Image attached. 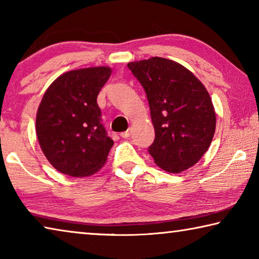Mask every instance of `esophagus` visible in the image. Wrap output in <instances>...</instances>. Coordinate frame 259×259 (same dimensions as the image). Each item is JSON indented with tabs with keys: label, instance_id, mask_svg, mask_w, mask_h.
Instances as JSON below:
<instances>
[{
	"label": "esophagus",
	"instance_id": "1",
	"mask_svg": "<svg viewBox=\"0 0 259 259\" xmlns=\"http://www.w3.org/2000/svg\"><path fill=\"white\" fill-rule=\"evenodd\" d=\"M130 135H131V130L129 129V130L124 131V133H121V137L122 138H129Z\"/></svg>",
	"mask_w": 259,
	"mask_h": 259
}]
</instances>
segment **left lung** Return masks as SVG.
I'll return each instance as SVG.
<instances>
[{
  "instance_id": "8db88e82",
  "label": "left lung",
  "mask_w": 259,
  "mask_h": 259,
  "mask_svg": "<svg viewBox=\"0 0 259 259\" xmlns=\"http://www.w3.org/2000/svg\"><path fill=\"white\" fill-rule=\"evenodd\" d=\"M128 67L145 90L155 139L148 153L160 168L179 174L194 165L211 144L216 114L207 89L176 61L152 57Z\"/></svg>"
}]
</instances>
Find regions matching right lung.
Returning a JSON list of instances; mask_svg holds the SVG:
<instances>
[{
    "instance_id": "add662e5",
    "label": "right lung",
    "mask_w": 259,
    "mask_h": 259,
    "mask_svg": "<svg viewBox=\"0 0 259 259\" xmlns=\"http://www.w3.org/2000/svg\"><path fill=\"white\" fill-rule=\"evenodd\" d=\"M109 67L64 73L48 88L37 109L36 135L55 169L85 177L106 163L114 142L102 123L97 96L111 76Z\"/></svg>"
}]
</instances>
